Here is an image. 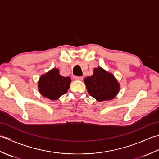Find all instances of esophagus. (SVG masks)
I'll return each mask as SVG.
<instances>
[{"label": "esophagus", "instance_id": "1", "mask_svg": "<svg viewBox=\"0 0 159 159\" xmlns=\"http://www.w3.org/2000/svg\"><path fill=\"white\" fill-rule=\"evenodd\" d=\"M74 79L76 80H82L83 77L82 76H74Z\"/></svg>", "mask_w": 159, "mask_h": 159}]
</instances>
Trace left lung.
<instances>
[{
  "mask_svg": "<svg viewBox=\"0 0 159 159\" xmlns=\"http://www.w3.org/2000/svg\"><path fill=\"white\" fill-rule=\"evenodd\" d=\"M89 94L99 102L114 98L119 92L120 85L112 74L100 67L93 70L92 76L84 79Z\"/></svg>",
  "mask_w": 159,
  "mask_h": 159,
  "instance_id": "obj_1",
  "label": "left lung"
}]
</instances>
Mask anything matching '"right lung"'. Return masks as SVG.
Listing matches in <instances>:
<instances>
[{
    "label": "right lung",
    "mask_w": 159,
    "mask_h": 159,
    "mask_svg": "<svg viewBox=\"0 0 159 159\" xmlns=\"http://www.w3.org/2000/svg\"><path fill=\"white\" fill-rule=\"evenodd\" d=\"M71 80L59 74V70L53 68L40 77L38 89L43 96L50 100H57L67 93Z\"/></svg>",
    "instance_id": "add662e5"
}]
</instances>
